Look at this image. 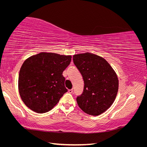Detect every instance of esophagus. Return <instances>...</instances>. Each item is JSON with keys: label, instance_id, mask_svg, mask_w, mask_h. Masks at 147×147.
Segmentation results:
<instances>
[{"label": "esophagus", "instance_id": "esophagus-1", "mask_svg": "<svg viewBox=\"0 0 147 147\" xmlns=\"http://www.w3.org/2000/svg\"><path fill=\"white\" fill-rule=\"evenodd\" d=\"M68 92L70 93V94H71V93L73 92V90H72H72H69L68 91Z\"/></svg>", "mask_w": 147, "mask_h": 147}]
</instances>
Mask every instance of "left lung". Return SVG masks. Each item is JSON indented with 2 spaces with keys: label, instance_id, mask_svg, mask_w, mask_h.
I'll return each instance as SVG.
<instances>
[{
  "label": "left lung",
  "instance_id": "1",
  "mask_svg": "<svg viewBox=\"0 0 147 147\" xmlns=\"http://www.w3.org/2000/svg\"><path fill=\"white\" fill-rule=\"evenodd\" d=\"M74 64L84 80L82 94L77 104L84 113L97 116L112 105L118 90L116 72L103 57L90 53L73 56Z\"/></svg>",
  "mask_w": 147,
  "mask_h": 147
}]
</instances>
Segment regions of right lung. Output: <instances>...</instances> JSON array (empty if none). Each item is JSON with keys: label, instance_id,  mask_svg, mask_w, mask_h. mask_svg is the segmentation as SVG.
<instances>
[{"label": "right lung", "instance_id": "add662e5", "mask_svg": "<svg viewBox=\"0 0 147 147\" xmlns=\"http://www.w3.org/2000/svg\"><path fill=\"white\" fill-rule=\"evenodd\" d=\"M72 56L42 52L29 57L22 65L18 78L21 98L29 109L38 113L51 110L64 93L63 71Z\"/></svg>", "mask_w": 147, "mask_h": 147}]
</instances>
